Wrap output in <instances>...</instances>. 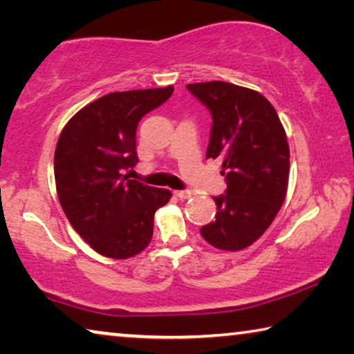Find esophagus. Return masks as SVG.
Masks as SVG:
<instances>
[{
  "label": "esophagus",
  "mask_w": 354,
  "mask_h": 354,
  "mask_svg": "<svg viewBox=\"0 0 354 354\" xmlns=\"http://www.w3.org/2000/svg\"><path fill=\"white\" fill-rule=\"evenodd\" d=\"M175 195L181 200H187L192 195H194V192L192 190H175Z\"/></svg>",
  "instance_id": "esophagus-1"
}]
</instances>
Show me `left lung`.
Instances as JSON below:
<instances>
[{
  "instance_id": "8db88e82",
  "label": "left lung",
  "mask_w": 354,
  "mask_h": 354,
  "mask_svg": "<svg viewBox=\"0 0 354 354\" xmlns=\"http://www.w3.org/2000/svg\"><path fill=\"white\" fill-rule=\"evenodd\" d=\"M212 113L206 158L221 160L225 195L214 196L215 220L203 239L225 251H241L259 239L283 206L290 153L274 107L259 92L231 82L187 84Z\"/></svg>"
}]
</instances>
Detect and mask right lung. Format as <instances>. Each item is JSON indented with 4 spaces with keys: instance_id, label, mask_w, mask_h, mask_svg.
<instances>
[{
    "instance_id": "1",
    "label": "right lung",
    "mask_w": 354,
    "mask_h": 354,
    "mask_svg": "<svg viewBox=\"0 0 354 354\" xmlns=\"http://www.w3.org/2000/svg\"><path fill=\"white\" fill-rule=\"evenodd\" d=\"M171 93L173 86L104 95L76 112L59 136V201L77 234L106 257L128 259L145 250L154 212L171 198L170 190L123 175L139 160L137 124Z\"/></svg>"
}]
</instances>
